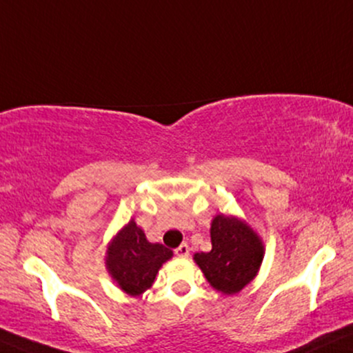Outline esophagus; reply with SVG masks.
Wrapping results in <instances>:
<instances>
[{"label":"esophagus","instance_id":"34e87169","mask_svg":"<svg viewBox=\"0 0 353 353\" xmlns=\"http://www.w3.org/2000/svg\"><path fill=\"white\" fill-rule=\"evenodd\" d=\"M188 254H190L188 243H181L178 249H175V255L180 256V259H185V256H188Z\"/></svg>","mask_w":353,"mask_h":353}]
</instances>
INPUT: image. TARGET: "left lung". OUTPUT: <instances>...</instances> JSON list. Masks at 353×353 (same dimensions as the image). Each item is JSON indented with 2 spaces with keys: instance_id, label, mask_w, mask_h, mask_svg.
I'll return each instance as SVG.
<instances>
[{
  "instance_id": "left-lung-1",
  "label": "left lung",
  "mask_w": 353,
  "mask_h": 353,
  "mask_svg": "<svg viewBox=\"0 0 353 353\" xmlns=\"http://www.w3.org/2000/svg\"><path fill=\"white\" fill-rule=\"evenodd\" d=\"M210 232L212 249L194 254L193 260L212 288L230 296L259 273L265 255L263 241L237 216H214Z\"/></svg>"
}]
</instances>
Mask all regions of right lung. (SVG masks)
Segmentation results:
<instances>
[{
	"label": "right lung",
	"mask_w": 353,
	"mask_h": 353,
	"mask_svg": "<svg viewBox=\"0 0 353 353\" xmlns=\"http://www.w3.org/2000/svg\"><path fill=\"white\" fill-rule=\"evenodd\" d=\"M173 252L147 241L143 230L130 219L108 243L104 263L112 281L129 296H141L154 285L162 265Z\"/></svg>",
	"instance_id": "1"
}]
</instances>
